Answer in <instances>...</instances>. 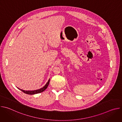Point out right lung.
Returning a JSON list of instances; mask_svg holds the SVG:
<instances>
[{
  "label": "right lung",
  "instance_id": "right-lung-1",
  "mask_svg": "<svg viewBox=\"0 0 122 122\" xmlns=\"http://www.w3.org/2000/svg\"><path fill=\"white\" fill-rule=\"evenodd\" d=\"M50 79H49V80H48V82L46 83V84L43 87L39 89H38V90H32V91H26V90H22L21 89H20L19 88H18L19 90H20L21 91H22V92H23L24 93H25V94H28V95H34V94H38V93H41L42 92H43L47 88V87L49 84V82H50Z\"/></svg>",
  "mask_w": 122,
  "mask_h": 122
}]
</instances>
